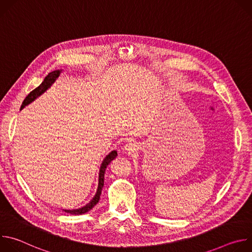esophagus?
<instances>
[{"label": "esophagus", "mask_w": 252, "mask_h": 252, "mask_svg": "<svg viewBox=\"0 0 252 252\" xmlns=\"http://www.w3.org/2000/svg\"><path fill=\"white\" fill-rule=\"evenodd\" d=\"M126 150L127 151H132V146H130V143H129V145H126Z\"/></svg>", "instance_id": "1"}]
</instances>
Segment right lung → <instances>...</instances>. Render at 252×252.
<instances>
[{
    "label": "right lung",
    "instance_id": "obj_1",
    "mask_svg": "<svg viewBox=\"0 0 252 252\" xmlns=\"http://www.w3.org/2000/svg\"><path fill=\"white\" fill-rule=\"evenodd\" d=\"M60 70H54L52 71V73H50L44 80V82L38 87L35 88L34 90H32L27 96L26 98L24 99L23 103H22V106H21V110L23 109L24 106H26L27 104H29L30 102H32L34 98H37L39 95H41L44 92H46L48 90V88L51 87V85L56 81V79L60 76ZM118 156V153L116 151L112 152L111 154L107 155L105 157V158L103 159L102 163H101V166H100V169H99V175H98V188H97V191L94 195V197L91 200L90 203H88L86 206L82 207V208H79V209H73V210H69V209H64L63 211L66 212V213H70V214H75V215H79V214H83V213H86L88 211H90L99 200V197H100V193H101V189L103 188V177H104V172H105V168L106 166L110 164V162L116 158V157Z\"/></svg>",
    "mask_w": 252,
    "mask_h": 252
}]
</instances>
